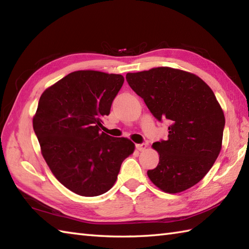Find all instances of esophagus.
Masks as SVG:
<instances>
[{
    "mask_svg": "<svg viewBox=\"0 0 249 249\" xmlns=\"http://www.w3.org/2000/svg\"><path fill=\"white\" fill-rule=\"evenodd\" d=\"M147 147V145H146V143H142V144H136V149L138 150V151H144L145 149Z\"/></svg>",
    "mask_w": 249,
    "mask_h": 249,
    "instance_id": "1",
    "label": "esophagus"
}]
</instances>
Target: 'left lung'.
<instances>
[{"label":"left lung","mask_w":249,"mask_h":249,"mask_svg":"<svg viewBox=\"0 0 249 249\" xmlns=\"http://www.w3.org/2000/svg\"><path fill=\"white\" fill-rule=\"evenodd\" d=\"M126 80L158 121L171 122L168 139L152 145L160 162L147 177L169 194L193 187L212 168L223 143L225 115L213 91L198 76L171 67L128 72Z\"/></svg>","instance_id":"8db88e82"}]
</instances>
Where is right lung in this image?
<instances>
[{"label":"right lung","mask_w":249,"mask_h":249,"mask_svg":"<svg viewBox=\"0 0 249 249\" xmlns=\"http://www.w3.org/2000/svg\"><path fill=\"white\" fill-rule=\"evenodd\" d=\"M124 77L97 71L68 73L41 94L33 128L41 155L61 184L95 197L113 186L122 162L133 154L127 138L100 133Z\"/></svg>","instance_id":"add662e5"}]
</instances>
